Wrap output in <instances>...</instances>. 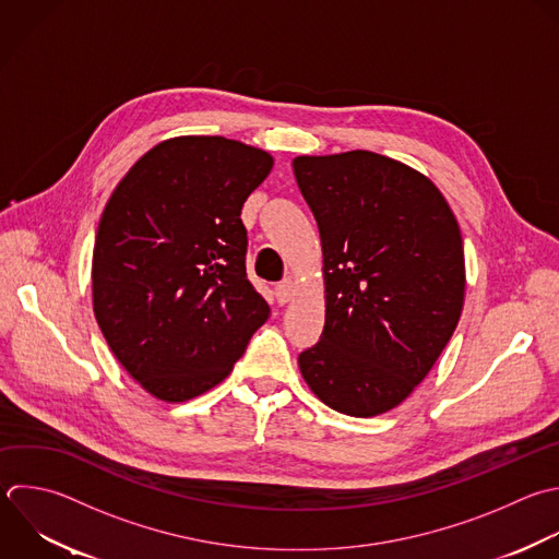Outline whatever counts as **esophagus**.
I'll return each mask as SVG.
<instances>
[{
  "mask_svg": "<svg viewBox=\"0 0 559 559\" xmlns=\"http://www.w3.org/2000/svg\"><path fill=\"white\" fill-rule=\"evenodd\" d=\"M293 293H295V284L290 277L282 280L277 286H275V299L277 304H288L293 299Z\"/></svg>",
  "mask_w": 559,
  "mask_h": 559,
  "instance_id": "1",
  "label": "esophagus"
}]
</instances>
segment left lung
<instances>
[{
    "instance_id": "1",
    "label": "left lung",
    "mask_w": 559,
    "mask_h": 559,
    "mask_svg": "<svg viewBox=\"0 0 559 559\" xmlns=\"http://www.w3.org/2000/svg\"><path fill=\"white\" fill-rule=\"evenodd\" d=\"M321 234L325 325L299 354L312 393L352 417L404 402L463 308L456 218L421 173L369 151L293 159Z\"/></svg>"
}]
</instances>
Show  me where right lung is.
<instances>
[{
    "instance_id": "obj_1",
    "label": "right lung",
    "mask_w": 559,
    "mask_h": 559,
    "mask_svg": "<svg viewBox=\"0 0 559 559\" xmlns=\"http://www.w3.org/2000/svg\"><path fill=\"white\" fill-rule=\"evenodd\" d=\"M266 151L218 135L151 148L114 190L96 234V321L120 365L164 402L223 382L271 308L247 280L240 212Z\"/></svg>"
}]
</instances>
